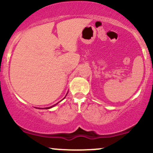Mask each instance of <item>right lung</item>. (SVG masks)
Here are the masks:
<instances>
[{"instance_id":"right-lung-1","label":"right lung","mask_w":153,"mask_h":153,"mask_svg":"<svg viewBox=\"0 0 153 153\" xmlns=\"http://www.w3.org/2000/svg\"><path fill=\"white\" fill-rule=\"evenodd\" d=\"M56 105V104H55ZM55 105H54V106H55ZM54 106H51V107H48V108H52V107H53Z\"/></svg>"}]
</instances>
